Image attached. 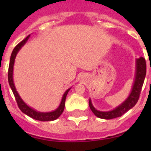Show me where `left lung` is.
<instances>
[{"label":"left lung","instance_id":"left-lung-1","mask_svg":"<svg viewBox=\"0 0 151 151\" xmlns=\"http://www.w3.org/2000/svg\"><path fill=\"white\" fill-rule=\"evenodd\" d=\"M145 76H146V62L145 58L141 57L138 59H136L135 60V74H134V82L130 94L127 98L122 104L109 111H101L97 110L92 104L91 100L90 98L89 99L90 109L96 116L104 119H111L121 116L137 104L141 88L143 86Z\"/></svg>","mask_w":151,"mask_h":151}]
</instances>
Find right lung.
<instances>
[{"label":"right lung","instance_id":"obj_1","mask_svg":"<svg viewBox=\"0 0 151 151\" xmlns=\"http://www.w3.org/2000/svg\"><path fill=\"white\" fill-rule=\"evenodd\" d=\"M29 38H30V35H28L23 41H21L20 43L18 44L15 47V48L13 50L11 56H10V65H9V70H8V82H9V85H10V87L11 88L12 91H13V94L15 96L16 101H17L19 108L20 109V110L22 113L30 116L31 118L36 119V120L43 121V122L55 120L57 118H59L60 116L63 112L64 107H65V101H66V95H67L68 92L69 91V90L72 88H68L66 91L64 92L62 99H61L60 104V105L56 110L50 112H40L37 111L36 110H35L34 108L29 106L22 99V97L19 96L18 91H17V88L15 87V84H14V82H13V66H14V63H15L16 57H17L18 52L20 50V49L22 48L24 45H26V43L27 42Z\"/></svg>","mask_w":151,"mask_h":151}]
</instances>
